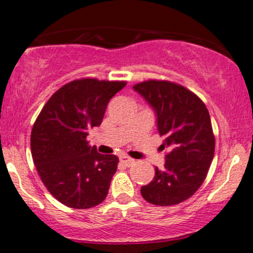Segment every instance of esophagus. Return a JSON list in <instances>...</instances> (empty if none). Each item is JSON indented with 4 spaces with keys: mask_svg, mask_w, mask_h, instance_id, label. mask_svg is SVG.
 <instances>
[{
    "mask_svg": "<svg viewBox=\"0 0 253 253\" xmlns=\"http://www.w3.org/2000/svg\"><path fill=\"white\" fill-rule=\"evenodd\" d=\"M120 162L124 166H126V167H129V166H132L133 163H134V160H132V158H129L127 156H121L120 157Z\"/></svg>",
    "mask_w": 253,
    "mask_h": 253,
    "instance_id": "esophagus-1",
    "label": "esophagus"
}]
</instances>
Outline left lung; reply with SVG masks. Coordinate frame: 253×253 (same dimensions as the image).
<instances>
[{"instance_id": "left-lung-1", "label": "left lung", "mask_w": 253, "mask_h": 253, "mask_svg": "<svg viewBox=\"0 0 253 253\" xmlns=\"http://www.w3.org/2000/svg\"><path fill=\"white\" fill-rule=\"evenodd\" d=\"M157 116V129L168 149L165 168L140 188L143 198L170 207L196 193L207 177L215 152V135L207 107L182 85L167 80H148L133 86Z\"/></svg>"}]
</instances>
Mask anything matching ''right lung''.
I'll return each mask as SVG.
<instances>
[{
	"label": "right lung",
	"mask_w": 253,
	"mask_h": 253,
	"mask_svg": "<svg viewBox=\"0 0 253 253\" xmlns=\"http://www.w3.org/2000/svg\"><path fill=\"white\" fill-rule=\"evenodd\" d=\"M126 82L77 79L59 88L36 119L31 132L33 163L60 203L88 209L104 201L118 168L115 155H102L86 140Z\"/></svg>",
	"instance_id": "add662e5"
}]
</instances>
